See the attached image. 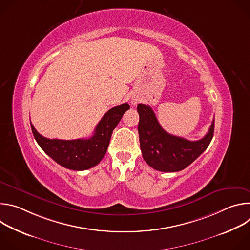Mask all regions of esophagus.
Instances as JSON below:
<instances>
[{
  "label": "esophagus",
  "mask_w": 250,
  "mask_h": 250,
  "mask_svg": "<svg viewBox=\"0 0 250 250\" xmlns=\"http://www.w3.org/2000/svg\"><path fill=\"white\" fill-rule=\"evenodd\" d=\"M132 103H133V104H136V101H134V100H133V101H132Z\"/></svg>",
  "instance_id": "1"
}]
</instances>
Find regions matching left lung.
Here are the masks:
<instances>
[{
	"label": "left lung",
	"instance_id": "1",
	"mask_svg": "<svg viewBox=\"0 0 250 250\" xmlns=\"http://www.w3.org/2000/svg\"><path fill=\"white\" fill-rule=\"evenodd\" d=\"M137 112L142 157L158 171L177 172L185 169L207 149L213 135L215 121L203 138L191 141L166 132L149 105L139 104Z\"/></svg>",
	"mask_w": 250,
	"mask_h": 250
}]
</instances>
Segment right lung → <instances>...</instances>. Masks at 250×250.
<instances>
[{
    "label": "right lung",
    "instance_id": "1",
    "mask_svg": "<svg viewBox=\"0 0 250 250\" xmlns=\"http://www.w3.org/2000/svg\"><path fill=\"white\" fill-rule=\"evenodd\" d=\"M128 109L129 104L125 103L109 110L89 138L49 139L39 133L31 123L30 126L35 140L48 156L67 169L82 171L96 166L103 159L108 149L113 130Z\"/></svg>",
    "mask_w": 250,
    "mask_h": 250
}]
</instances>
